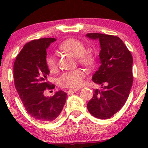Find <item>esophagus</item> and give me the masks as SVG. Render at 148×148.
I'll use <instances>...</instances> for the list:
<instances>
[{"label":"esophagus","mask_w":148,"mask_h":148,"mask_svg":"<svg viewBox=\"0 0 148 148\" xmlns=\"http://www.w3.org/2000/svg\"><path fill=\"white\" fill-rule=\"evenodd\" d=\"M76 91H78V89H69L68 91H67V93L68 94H72V93L76 92Z\"/></svg>","instance_id":"34e87169"}]
</instances>
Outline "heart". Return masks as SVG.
Segmentation results:
<instances>
[{
  "label": "heart",
  "instance_id": "1",
  "mask_svg": "<svg viewBox=\"0 0 148 148\" xmlns=\"http://www.w3.org/2000/svg\"><path fill=\"white\" fill-rule=\"evenodd\" d=\"M59 49L77 57L79 63L88 68L92 67L95 63L94 56L91 53L85 52V45L75 39H67L64 40L59 45ZM45 62L50 70H54L56 68V59L52 54H49L46 56ZM85 76L86 73L83 69H76L63 73L59 78L58 83L60 86L64 88H77L83 84Z\"/></svg>",
  "mask_w": 148,
  "mask_h": 148
}]
</instances>
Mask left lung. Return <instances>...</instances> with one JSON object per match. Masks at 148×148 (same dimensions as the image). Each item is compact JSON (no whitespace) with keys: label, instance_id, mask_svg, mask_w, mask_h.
<instances>
[{"label":"left lung","instance_id":"8db88e82","mask_svg":"<svg viewBox=\"0 0 148 148\" xmlns=\"http://www.w3.org/2000/svg\"><path fill=\"white\" fill-rule=\"evenodd\" d=\"M86 36L99 41L101 65L92 79L102 88L95 90L87 108L95 118L108 119L124 106L130 95L133 83V58L118 37L101 33H88Z\"/></svg>","mask_w":148,"mask_h":148}]
</instances>
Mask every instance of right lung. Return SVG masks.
I'll return each instance as SVG.
<instances>
[{
    "instance_id": "right-lung-1",
    "label": "right lung",
    "mask_w": 148,
    "mask_h": 148,
    "mask_svg": "<svg viewBox=\"0 0 148 148\" xmlns=\"http://www.w3.org/2000/svg\"><path fill=\"white\" fill-rule=\"evenodd\" d=\"M55 38H42L25 44L15 60L13 73L14 85L27 113L37 120L49 123L60 114L67 94L62 90L45 97L47 88L52 89L47 81L49 69L45 62L47 49Z\"/></svg>"
}]
</instances>
